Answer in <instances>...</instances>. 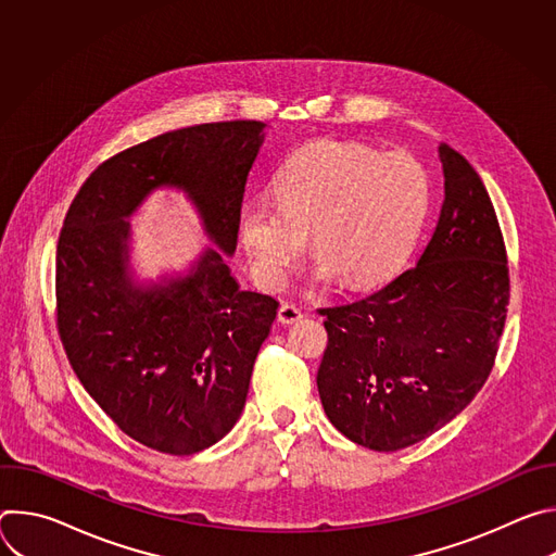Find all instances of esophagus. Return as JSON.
<instances>
[{"label":"esophagus","mask_w":556,"mask_h":556,"mask_svg":"<svg viewBox=\"0 0 556 556\" xmlns=\"http://www.w3.org/2000/svg\"><path fill=\"white\" fill-rule=\"evenodd\" d=\"M277 319H279V324H283V326H292V324H296V321L303 319V312H301L294 303H281V305H279V312H277Z\"/></svg>","instance_id":"1"}]
</instances>
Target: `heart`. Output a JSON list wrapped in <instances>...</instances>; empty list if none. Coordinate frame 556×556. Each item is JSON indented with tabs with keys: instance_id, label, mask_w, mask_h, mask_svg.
<instances>
[{
	"instance_id": "1",
	"label": "heart",
	"mask_w": 556,
	"mask_h": 556,
	"mask_svg": "<svg viewBox=\"0 0 556 556\" xmlns=\"http://www.w3.org/2000/svg\"><path fill=\"white\" fill-rule=\"evenodd\" d=\"M275 193L277 200H247L237 213V237L257 281L283 288L314 232L321 257L312 279L348 277L365 288L393 277L414 253L431 206V178L407 151L319 140L281 165Z\"/></svg>"
}]
</instances>
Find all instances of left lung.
Wrapping results in <instances>:
<instances>
[{"mask_svg":"<svg viewBox=\"0 0 556 556\" xmlns=\"http://www.w3.org/2000/svg\"><path fill=\"white\" fill-rule=\"evenodd\" d=\"M438 153L444 202L416 268L319 309L321 405L371 451L412 446L451 422L484 387L506 324L508 260L489 191L462 153L444 142Z\"/></svg>","mask_w":556,"mask_h":556,"instance_id":"1","label":"left lung"}]
</instances>
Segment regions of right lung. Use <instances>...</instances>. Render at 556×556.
Listing matches in <instances>:
<instances>
[{"mask_svg":"<svg viewBox=\"0 0 556 556\" xmlns=\"http://www.w3.org/2000/svg\"><path fill=\"white\" fill-rule=\"evenodd\" d=\"M264 123L174 129L116 153L72 200L56 247V326L74 374L136 442L191 455L222 440L247 405L279 301L242 290L224 255L264 142ZM155 188L194 202L210 248L187 276L132 279L126 217Z\"/></svg>","mask_w":556,"mask_h":556,"instance_id":"1","label":"right lung"}]
</instances>
